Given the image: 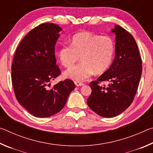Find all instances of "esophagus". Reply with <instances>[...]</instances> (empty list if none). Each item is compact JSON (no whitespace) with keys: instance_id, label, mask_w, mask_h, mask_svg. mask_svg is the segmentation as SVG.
I'll return each mask as SVG.
<instances>
[{"instance_id":"esophagus-1","label":"esophagus","mask_w":153,"mask_h":153,"mask_svg":"<svg viewBox=\"0 0 153 153\" xmlns=\"http://www.w3.org/2000/svg\"><path fill=\"white\" fill-rule=\"evenodd\" d=\"M75 84H76L77 86H81L84 85V83H82L81 82H78V81H75Z\"/></svg>"}]
</instances>
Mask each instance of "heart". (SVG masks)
I'll list each match as a JSON object with an SVG mask.
<instances>
[{"label":"heart","instance_id":"b5f03b06","mask_svg":"<svg viewBox=\"0 0 153 153\" xmlns=\"http://www.w3.org/2000/svg\"><path fill=\"white\" fill-rule=\"evenodd\" d=\"M114 53L115 42L110 36L82 32L73 36L70 45L59 48L58 57L64 67H69L79 56L81 62L66 70L65 76L76 81H83L94 72L104 73L112 62Z\"/></svg>","mask_w":153,"mask_h":153}]
</instances>
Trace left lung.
<instances>
[{
  "mask_svg": "<svg viewBox=\"0 0 153 153\" xmlns=\"http://www.w3.org/2000/svg\"><path fill=\"white\" fill-rule=\"evenodd\" d=\"M111 32L115 36V56L111 67L97 80L90 83L91 94L87 104L103 117H113L133 102L142 71V62L135 39L120 25ZM108 84L102 85V82Z\"/></svg>",
  "mask_w": 153,
  "mask_h": 153,
  "instance_id": "left-lung-1",
  "label": "left lung"
}]
</instances>
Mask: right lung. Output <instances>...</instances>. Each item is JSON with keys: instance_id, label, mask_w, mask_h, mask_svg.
<instances>
[{"instance_id": "obj_1", "label": "right lung", "mask_w": 153, "mask_h": 153, "mask_svg": "<svg viewBox=\"0 0 153 153\" xmlns=\"http://www.w3.org/2000/svg\"><path fill=\"white\" fill-rule=\"evenodd\" d=\"M62 29L45 23L30 31L15 51L11 79L20 105L37 117H48L64 107L76 88L69 79L51 87V82L61 74L56 65L55 46Z\"/></svg>"}]
</instances>
